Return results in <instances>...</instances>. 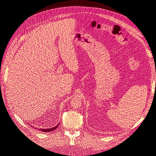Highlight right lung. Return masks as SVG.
Masks as SVG:
<instances>
[{
  "label": "right lung",
  "instance_id": "obj_1",
  "mask_svg": "<svg viewBox=\"0 0 156 156\" xmlns=\"http://www.w3.org/2000/svg\"><path fill=\"white\" fill-rule=\"evenodd\" d=\"M58 125H59V124H58L57 126H56L53 127H51V128H49V129H39V130H41V131H44V132H50V131H53V130H55V129L57 128Z\"/></svg>",
  "mask_w": 156,
  "mask_h": 156
}]
</instances>
